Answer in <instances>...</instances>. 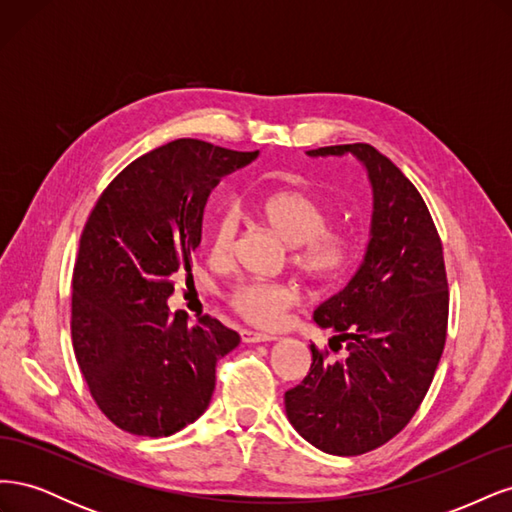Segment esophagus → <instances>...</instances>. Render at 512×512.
<instances>
[{
  "label": "esophagus",
  "mask_w": 512,
  "mask_h": 512,
  "mask_svg": "<svg viewBox=\"0 0 512 512\" xmlns=\"http://www.w3.org/2000/svg\"><path fill=\"white\" fill-rule=\"evenodd\" d=\"M241 339L245 344H256V342H275L277 335L273 333H260L252 329H241Z\"/></svg>",
  "instance_id": "1"
}]
</instances>
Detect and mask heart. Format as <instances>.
Wrapping results in <instances>:
<instances>
[{"label": "heart", "mask_w": 512, "mask_h": 512, "mask_svg": "<svg viewBox=\"0 0 512 512\" xmlns=\"http://www.w3.org/2000/svg\"><path fill=\"white\" fill-rule=\"evenodd\" d=\"M258 218L292 243V262L320 286L337 284L359 256V235L348 224L327 226L329 207L305 188H275L252 198ZM209 247L215 260H228L235 250L239 211L222 203L209 218ZM301 288L290 280L245 277L228 290V303L245 320L275 327L299 301Z\"/></svg>", "instance_id": "b5f03b06"}]
</instances>
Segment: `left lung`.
I'll return each mask as SVG.
<instances>
[{
    "label": "left lung",
    "instance_id": "1",
    "mask_svg": "<svg viewBox=\"0 0 512 512\" xmlns=\"http://www.w3.org/2000/svg\"><path fill=\"white\" fill-rule=\"evenodd\" d=\"M352 153L374 190L369 243L350 284L324 301L314 322L331 329V350L286 391V414L329 455H363L395 438L425 399L446 344L448 282L442 241L412 181L367 143L307 156ZM333 351L336 356L331 357Z\"/></svg>",
    "mask_w": 512,
    "mask_h": 512
}]
</instances>
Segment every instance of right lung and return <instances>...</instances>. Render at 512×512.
Here are the masks:
<instances>
[{
  "mask_svg": "<svg viewBox=\"0 0 512 512\" xmlns=\"http://www.w3.org/2000/svg\"><path fill=\"white\" fill-rule=\"evenodd\" d=\"M256 158L177 138L123 168L89 213L72 273V346L91 397L123 431L164 438L194 423L215 365L241 342L207 314H173L166 299L192 271L211 190Z\"/></svg>",
  "mask_w": 512,
  "mask_h": 512,
  "instance_id": "right-lung-1",
  "label": "right lung"
}]
</instances>
